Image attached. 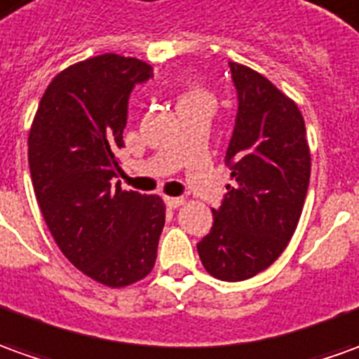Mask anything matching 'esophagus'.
Returning <instances> with one entry per match:
<instances>
[{
    "label": "esophagus",
    "instance_id": "esophagus-1",
    "mask_svg": "<svg viewBox=\"0 0 359 359\" xmlns=\"http://www.w3.org/2000/svg\"><path fill=\"white\" fill-rule=\"evenodd\" d=\"M164 201L170 209H177V207H182L185 203L184 197H164Z\"/></svg>",
    "mask_w": 359,
    "mask_h": 359
}]
</instances>
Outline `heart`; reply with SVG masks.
<instances>
[{"mask_svg":"<svg viewBox=\"0 0 359 359\" xmlns=\"http://www.w3.org/2000/svg\"><path fill=\"white\" fill-rule=\"evenodd\" d=\"M201 100H211V97H209V93L203 88H199V86H187L184 93H182V97H180V105Z\"/></svg>","mask_w":359,"mask_h":359,"instance_id":"1","label":"heart"}]
</instances>
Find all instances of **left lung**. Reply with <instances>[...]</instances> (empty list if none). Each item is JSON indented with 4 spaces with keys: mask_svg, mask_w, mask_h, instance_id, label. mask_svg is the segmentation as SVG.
Here are the masks:
<instances>
[{
    "mask_svg": "<svg viewBox=\"0 0 359 359\" xmlns=\"http://www.w3.org/2000/svg\"><path fill=\"white\" fill-rule=\"evenodd\" d=\"M229 66L238 111L224 162L234 185L212 209L197 252L212 278L242 281L269 268L291 241L307 197L311 152L295 101L248 66Z\"/></svg>",
    "mask_w": 359,
    "mask_h": 359,
    "instance_id": "1",
    "label": "left lung"
}]
</instances>
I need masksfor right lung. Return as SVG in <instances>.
Instances as JSON below:
<instances>
[{
    "mask_svg": "<svg viewBox=\"0 0 359 359\" xmlns=\"http://www.w3.org/2000/svg\"><path fill=\"white\" fill-rule=\"evenodd\" d=\"M152 78L138 58L101 54L60 72L29 133V168L48 231L76 268L107 287L152 271L165 207L115 184L128 97Z\"/></svg>",
    "mask_w": 359,
    "mask_h": 359,
    "instance_id": "1",
    "label": "right lung"
}]
</instances>
